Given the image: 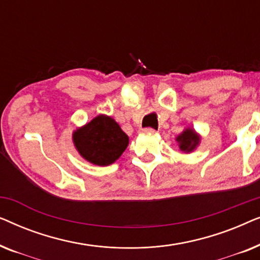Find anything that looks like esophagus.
I'll return each instance as SVG.
<instances>
[{
  "label": "esophagus",
  "instance_id": "1",
  "mask_svg": "<svg viewBox=\"0 0 260 260\" xmlns=\"http://www.w3.org/2000/svg\"><path fill=\"white\" fill-rule=\"evenodd\" d=\"M141 134H143V135H155L156 130L151 129V127H147V129H142Z\"/></svg>",
  "mask_w": 260,
  "mask_h": 260
}]
</instances>
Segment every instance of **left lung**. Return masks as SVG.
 Masks as SVG:
<instances>
[{
  "instance_id": "left-lung-1",
  "label": "left lung",
  "mask_w": 260,
  "mask_h": 260,
  "mask_svg": "<svg viewBox=\"0 0 260 260\" xmlns=\"http://www.w3.org/2000/svg\"><path fill=\"white\" fill-rule=\"evenodd\" d=\"M179 147L184 152H191L200 143V136L193 129L188 127L176 137Z\"/></svg>"
}]
</instances>
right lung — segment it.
<instances>
[{"instance_id":"right-lung-1","label":"right lung","mask_w":260,"mask_h":260,"mask_svg":"<svg viewBox=\"0 0 260 260\" xmlns=\"http://www.w3.org/2000/svg\"><path fill=\"white\" fill-rule=\"evenodd\" d=\"M74 147L83 158L95 166L112 165L129 144V137L111 117L99 115L74 130Z\"/></svg>"}]
</instances>
